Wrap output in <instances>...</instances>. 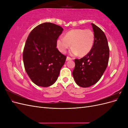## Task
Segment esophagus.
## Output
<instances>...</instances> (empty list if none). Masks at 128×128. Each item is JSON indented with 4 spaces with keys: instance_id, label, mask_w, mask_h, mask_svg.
<instances>
[{
    "instance_id": "1",
    "label": "esophagus",
    "mask_w": 128,
    "mask_h": 128,
    "mask_svg": "<svg viewBox=\"0 0 128 128\" xmlns=\"http://www.w3.org/2000/svg\"><path fill=\"white\" fill-rule=\"evenodd\" d=\"M72 60V59L71 58H70V57H69V56H67V58H66V61H69V60Z\"/></svg>"
}]
</instances>
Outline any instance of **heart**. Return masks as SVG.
Returning a JSON list of instances; mask_svg holds the SVG:
<instances>
[{
  "label": "heart",
  "mask_w": 128,
  "mask_h": 128,
  "mask_svg": "<svg viewBox=\"0 0 128 128\" xmlns=\"http://www.w3.org/2000/svg\"><path fill=\"white\" fill-rule=\"evenodd\" d=\"M94 34L90 29H75L69 31L64 37H60L56 42V45L59 51L66 53L72 47L70 54L72 56L78 54L84 56L90 52L94 46Z\"/></svg>",
  "instance_id": "1"
}]
</instances>
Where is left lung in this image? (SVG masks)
Listing matches in <instances>:
<instances>
[{
  "label": "left lung",
  "mask_w": 128,
  "mask_h": 128,
  "mask_svg": "<svg viewBox=\"0 0 128 128\" xmlns=\"http://www.w3.org/2000/svg\"><path fill=\"white\" fill-rule=\"evenodd\" d=\"M94 42L91 51L80 59H75V66L72 76L76 84L88 88L97 83L107 67L110 48L105 34L94 24H91Z\"/></svg>",
  "instance_id": "1"
}]
</instances>
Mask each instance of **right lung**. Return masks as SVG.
I'll list each match as a JSON object with an SVG mask.
<instances>
[{"label": "right lung", "mask_w": 128, "mask_h": 128, "mask_svg": "<svg viewBox=\"0 0 128 128\" xmlns=\"http://www.w3.org/2000/svg\"><path fill=\"white\" fill-rule=\"evenodd\" d=\"M63 30L59 26L45 22L36 26L27 38L23 52L24 68L38 86L48 87L54 83L66 60L56 48Z\"/></svg>", "instance_id": "right-lung-1"}]
</instances>
